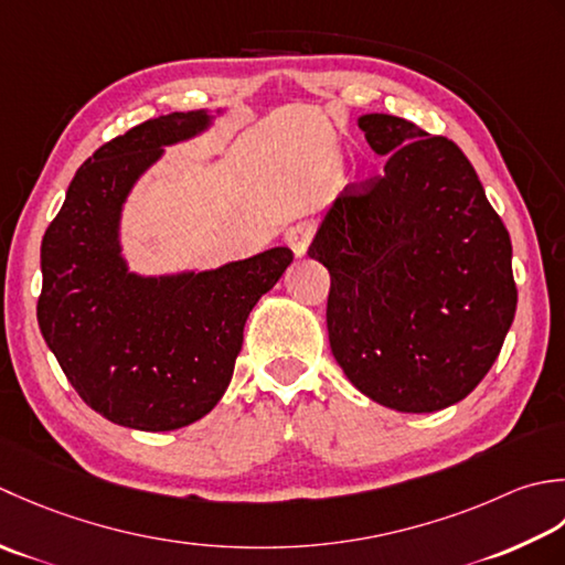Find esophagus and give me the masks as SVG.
<instances>
[{
	"label": "esophagus",
	"instance_id": "esophagus-1",
	"mask_svg": "<svg viewBox=\"0 0 565 565\" xmlns=\"http://www.w3.org/2000/svg\"><path fill=\"white\" fill-rule=\"evenodd\" d=\"M285 241H287V246L292 248V253H295L297 258L307 256L309 244H312V226H309L307 222L290 226V228H287V232H285Z\"/></svg>",
	"mask_w": 565,
	"mask_h": 565
}]
</instances>
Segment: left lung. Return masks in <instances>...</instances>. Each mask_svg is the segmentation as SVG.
<instances>
[{"mask_svg": "<svg viewBox=\"0 0 565 565\" xmlns=\"http://www.w3.org/2000/svg\"><path fill=\"white\" fill-rule=\"evenodd\" d=\"M359 126L385 175L343 190L307 250L331 275V353L377 405L436 412L473 393L512 327L510 234L454 141L393 114Z\"/></svg>", "mask_w": 565, "mask_h": 565, "instance_id": "obj_1", "label": "left lung"}]
</instances>
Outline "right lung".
I'll return each instance as SVG.
<instances>
[{
	"label": "right lung",
	"mask_w": 565,
	"mask_h": 565,
	"mask_svg": "<svg viewBox=\"0 0 565 565\" xmlns=\"http://www.w3.org/2000/svg\"><path fill=\"white\" fill-rule=\"evenodd\" d=\"M218 114L172 111L97 148L45 228L41 333L75 393L119 427L172 431L210 414L232 383L250 309L292 263L285 246L170 275L134 273L124 258L121 212L138 178Z\"/></svg>",
	"instance_id": "add662e5"
}]
</instances>
